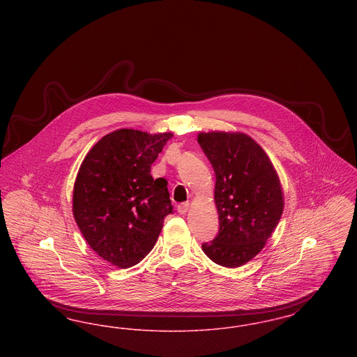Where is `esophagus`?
I'll return each instance as SVG.
<instances>
[{"label":"esophagus","instance_id":"esophagus-1","mask_svg":"<svg viewBox=\"0 0 357 357\" xmlns=\"http://www.w3.org/2000/svg\"><path fill=\"white\" fill-rule=\"evenodd\" d=\"M188 207H190L188 202L178 204V213H179V214H186L187 211H188Z\"/></svg>","mask_w":357,"mask_h":357}]
</instances>
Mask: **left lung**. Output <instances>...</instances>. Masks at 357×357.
Returning <instances> with one entry per match:
<instances>
[{"label":"left lung","mask_w":357,"mask_h":357,"mask_svg":"<svg viewBox=\"0 0 357 357\" xmlns=\"http://www.w3.org/2000/svg\"><path fill=\"white\" fill-rule=\"evenodd\" d=\"M198 143L215 172L218 236L202 250L225 268H237L258 255L284 210L278 175L261 146L241 132H201Z\"/></svg>","instance_id":"left-lung-1"}]
</instances>
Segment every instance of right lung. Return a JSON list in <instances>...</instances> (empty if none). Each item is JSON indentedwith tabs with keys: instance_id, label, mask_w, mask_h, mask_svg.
Listing matches in <instances>:
<instances>
[{
	"instance_id": "1",
	"label": "right lung",
	"mask_w": 357,
	"mask_h": 357,
	"mask_svg": "<svg viewBox=\"0 0 357 357\" xmlns=\"http://www.w3.org/2000/svg\"><path fill=\"white\" fill-rule=\"evenodd\" d=\"M170 132L118 130L86 153L73 187V217L91 249L118 268L139 264L153 250L172 213L167 183L151 165Z\"/></svg>"
}]
</instances>
